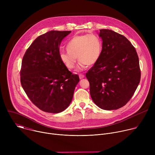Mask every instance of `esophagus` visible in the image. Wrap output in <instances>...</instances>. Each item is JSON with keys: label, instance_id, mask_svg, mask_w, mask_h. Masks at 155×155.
<instances>
[{"label": "esophagus", "instance_id": "1", "mask_svg": "<svg viewBox=\"0 0 155 155\" xmlns=\"http://www.w3.org/2000/svg\"><path fill=\"white\" fill-rule=\"evenodd\" d=\"M79 78H80V79H83V78H84V75H83V74H80L79 75Z\"/></svg>", "mask_w": 155, "mask_h": 155}]
</instances>
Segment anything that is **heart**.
<instances>
[{"instance_id":"obj_1","label":"heart","mask_w":155,"mask_h":155,"mask_svg":"<svg viewBox=\"0 0 155 155\" xmlns=\"http://www.w3.org/2000/svg\"><path fill=\"white\" fill-rule=\"evenodd\" d=\"M68 51H61L59 57L62 64L68 69L75 68L77 58L79 62L77 71H82L87 66L97 63L102 52L101 39L94 34L74 36L66 45Z\"/></svg>"}]
</instances>
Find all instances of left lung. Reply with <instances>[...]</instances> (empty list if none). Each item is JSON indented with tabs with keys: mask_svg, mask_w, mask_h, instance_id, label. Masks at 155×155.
Returning a JSON list of instances; mask_svg holds the SVG:
<instances>
[{
	"mask_svg": "<svg viewBox=\"0 0 155 155\" xmlns=\"http://www.w3.org/2000/svg\"><path fill=\"white\" fill-rule=\"evenodd\" d=\"M99 36L101 54L86 77L95 104L103 110H117L127 103L140 83L139 58L124 36L110 29H101Z\"/></svg>",
	"mask_w": 155,
	"mask_h": 155,
	"instance_id": "8db88e82",
	"label": "left lung"
}]
</instances>
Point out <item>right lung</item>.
Wrapping results in <instances>:
<instances>
[{"label": "right lung", "mask_w": 155, "mask_h": 155, "mask_svg": "<svg viewBox=\"0 0 155 155\" xmlns=\"http://www.w3.org/2000/svg\"><path fill=\"white\" fill-rule=\"evenodd\" d=\"M71 31H51L38 36L22 61L21 83L28 97L43 112L58 114L72 102L80 81L59 59V46Z\"/></svg>", "instance_id": "obj_1"}]
</instances>
